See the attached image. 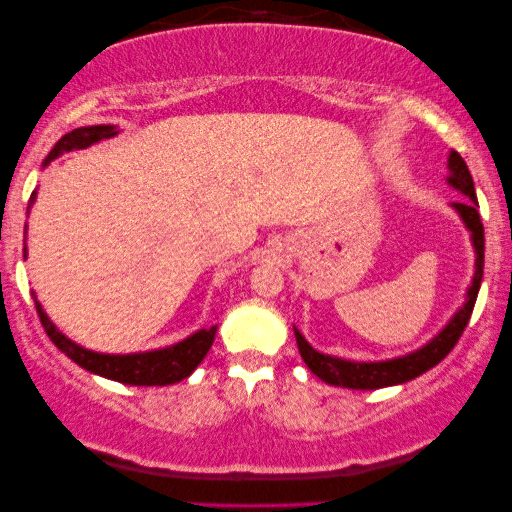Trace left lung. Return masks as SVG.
<instances>
[{
    "label": "left lung",
    "instance_id": "obj_1",
    "mask_svg": "<svg viewBox=\"0 0 512 512\" xmlns=\"http://www.w3.org/2000/svg\"><path fill=\"white\" fill-rule=\"evenodd\" d=\"M447 186H452L454 191L464 195V200L452 202V209L459 214L461 223H464L468 235H471L473 254H475V270L473 279L468 284L464 305L459 307L457 312L452 314L450 321L440 328V331L433 335V338L422 345L415 352H408L403 356H394V359L384 361H352V359H340V356L324 354L319 349H314L310 342L305 340V335L293 326V333H296L298 352L303 356L305 366L312 370L319 380L326 384H333V387H345V389H384V387H396V384H405L415 380L426 370L438 366L440 361L445 359L447 354L452 352V347L457 345V340L464 333V328L471 319L475 298H478L480 282H482V265H485V228H482L480 221V205L478 198H475V186L473 177L468 172V165L464 158L459 156L457 151H450L447 156Z\"/></svg>",
    "mask_w": 512,
    "mask_h": 512
}]
</instances>
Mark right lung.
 <instances>
[{"instance_id":"obj_1","label":"right lung","mask_w":512,"mask_h":512,"mask_svg":"<svg viewBox=\"0 0 512 512\" xmlns=\"http://www.w3.org/2000/svg\"><path fill=\"white\" fill-rule=\"evenodd\" d=\"M116 135H118V125H83V128H76L72 132H67V135H62L41 167H48L55 158L62 156V153H69L74 149H88V146L102 142V139H111ZM34 200H37V188H34V193L30 195V207L34 205ZM30 207H27V212H30ZM25 233H27V226H25ZM23 256L27 258V242H25ZM32 298L41 319V326H44L46 335L53 340V345L58 347L62 354H67L69 359L79 363V366L83 370H88V373L107 377V380H114L121 384H132V387H165V384L186 380V377L200 366V361L205 359L216 335V326H212V328H200V331L191 333L184 340L174 342V345L149 349V352L102 354V352H93V349L81 347L79 342L69 340L67 335L62 333L51 319H48L44 307H41V303L37 300V293H32Z\"/></svg>"}]
</instances>
